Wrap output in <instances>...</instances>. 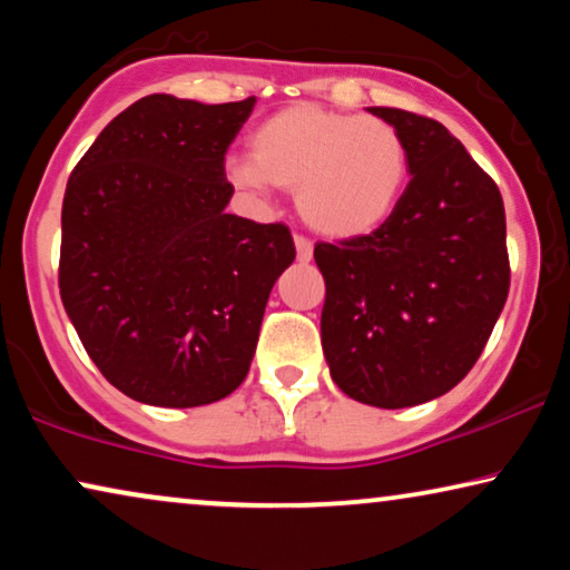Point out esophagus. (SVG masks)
Listing matches in <instances>:
<instances>
[{
    "instance_id": "obj_1",
    "label": "esophagus",
    "mask_w": 570,
    "mask_h": 570,
    "mask_svg": "<svg viewBox=\"0 0 570 570\" xmlns=\"http://www.w3.org/2000/svg\"><path fill=\"white\" fill-rule=\"evenodd\" d=\"M295 252H298V262H311L314 259V244L306 236H295Z\"/></svg>"
}]
</instances>
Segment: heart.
<instances>
[{
  "mask_svg": "<svg viewBox=\"0 0 570 570\" xmlns=\"http://www.w3.org/2000/svg\"><path fill=\"white\" fill-rule=\"evenodd\" d=\"M228 176L254 194L298 191V213L316 233L355 238L394 215L410 178L402 131L376 116L295 104L264 119L252 158H230Z\"/></svg>",
  "mask_w": 570,
  "mask_h": 570,
  "instance_id": "1",
  "label": "heart"
}]
</instances>
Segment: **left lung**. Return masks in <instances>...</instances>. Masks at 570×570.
Here are the masks:
<instances>
[{"label": "left lung", "mask_w": 570, "mask_h": 570, "mask_svg": "<svg viewBox=\"0 0 570 570\" xmlns=\"http://www.w3.org/2000/svg\"><path fill=\"white\" fill-rule=\"evenodd\" d=\"M368 111L402 131L412 178L381 228L314 246L322 345L342 392L400 410L446 394L485 350L511 285L505 213L493 178L443 124Z\"/></svg>", "instance_id": "left-lung-1"}]
</instances>
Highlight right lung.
Segmentation results:
<instances>
[{
  "label": "right lung",
  "mask_w": 570,
  "mask_h": 570,
  "mask_svg": "<svg viewBox=\"0 0 570 570\" xmlns=\"http://www.w3.org/2000/svg\"><path fill=\"white\" fill-rule=\"evenodd\" d=\"M256 98L147 96L100 131L61 205L59 293L108 384L155 407L236 392L295 259L283 223L225 213V153Z\"/></svg>",
  "instance_id": "add662e5"
}]
</instances>
